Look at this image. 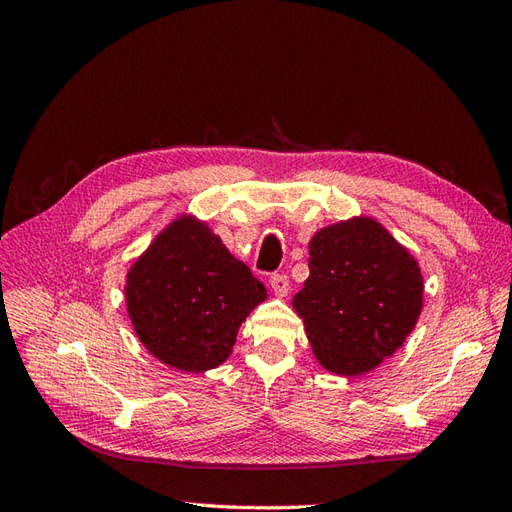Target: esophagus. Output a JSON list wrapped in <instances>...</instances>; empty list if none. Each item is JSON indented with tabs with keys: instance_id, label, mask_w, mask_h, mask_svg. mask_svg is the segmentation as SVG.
Here are the masks:
<instances>
[{
	"instance_id": "esophagus-1",
	"label": "esophagus",
	"mask_w": 512,
	"mask_h": 512,
	"mask_svg": "<svg viewBox=\"0 0 512 512\" xmlns=\"http://www.w3.org/2000/svg\"><path fill=\"white\" fill-rule=\"evenodd\" d=\"M269 284H271V288H273L277 297H286L288 290H290V282H288V277L284 273H273Z\"/></svg>"
}]
</instances>
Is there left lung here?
Wrapping results in <instances>:
<instances>
[{
  "instance_id": "obj_1",
  "label": "left lung",
  "mask_w": 512,
  "mask_h": 512,
  "mask_svg": "<svg viewBox=\"0 0 512 512\" xmlns=\"http://www.w3.org/2000/svg\"><path fill=\"white\" fill-rule=\"evenodd\" d=\"M421 267L371 218L318 230L309 241V277L292 307L318 363L361 376L404 346L423 309Z\"/></svg>"
}]
</instances>
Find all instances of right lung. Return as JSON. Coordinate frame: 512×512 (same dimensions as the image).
I'll return each mask as SVG.
<instances>
[{"label":"right lung","mask_w":512,"mask_h":512,"mask_svg":"<svg viewBox=\"0 0 512 512\" xmlns=\"http://www.w3.org/2000/svg\"><path fill=\"white\" fill-rule=\"evenodd\" d=\"M265 299L250 267L192 215L170 222L126 277L128 316L141 344L188 374L222 365L241 322Z\"/></svg>","instance_id":"add662e5"}]
</instances>
